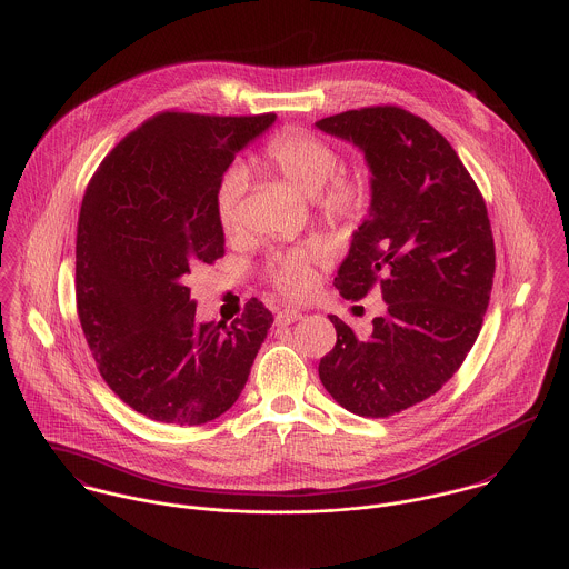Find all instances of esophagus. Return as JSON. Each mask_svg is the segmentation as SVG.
<instances>
[{"label":"esophagus","instance_id":"esophagus-1","mask_svg":"<svg viewBox=\"0 0 569 569\" xmlns=\"http://www.w3.org/2000/svg\"><path fill=\"white\" fill-rule=\"evenodd\" d=\"M303 317V312L301 310H297V308H286V310H281V312H277V323L279 326H290V323H295V321H299Z\"/></svg>","mask_w":569,"mask_h":569}]
</instances>
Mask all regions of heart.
Returning <instances> with one entry per match:
<instances>
[{
	"mask_svg": "<svg viewBox=\"0 0 569 569\" xmlns=\"http://www.w3.org/2000/svg\"><path fill=\"white\" fill-rule=\"evenodd\" d=\"M266 164L295 189L315 198L319 213L335 222L353 220L367 202V178L360 171H339L341 156L326 138L288 129L274 136L263 149ZM248 189V173L241 164H230L216 189V213L227 232L241 224V204ZM323 246L288 250L268 263L270 283L286 297L297 299L310 290L312 266L323 254Z\"/></svg>",
	"mask_w": 569,
	"mask_h": 569,
	"instance_id": "heart-1",
	"label": "heart"
}]
</instances>
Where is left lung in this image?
Returning <instances> with one entry per match:
<instances>
[{
    "instance_id": "left-lung-1",
    "label": "left lung",
    "mask_w": 569,
    "mask_h": 569,
    "mask_svg": "<svg viewBox=\"0 0 569 569\" xmlns=\"http://www.w3.org/2000/svg\"><path fill=\"white\" fill-rule=\"evenodd\" d=\"M365 153L369 218L351 234L335 286L358 301L378 288L387 312L358 337L339 317L319 376L362 418H389L442 389L477 341L495 277L483 198L451 142L393 106L315 122Z\"/></svg>"
}]
</instances>
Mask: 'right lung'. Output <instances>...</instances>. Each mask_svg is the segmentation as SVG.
<instances>
[{"instance_id":"right-lung-1","label":"right lung","mask_w":569,"mask_h":569,"mask_svg":"<svg viewBox=\"0 0 569 569\" xmlns=\"http://www.w3.org/2000/svg\"><path fill=\"white\" fill-rule=\"evenodd\" d=\"M274 114L162 112L122 138L94 173L77 232V310L103 380L133 411L204 425L234 405L272 315L250 299L200 323L191 270L224 257L216 189Z\"/></svg>"}]
</instances>
